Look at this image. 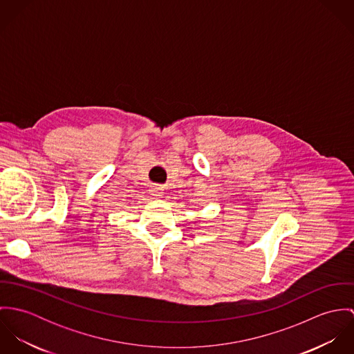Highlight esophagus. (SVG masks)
I'll return each mask as SVG.
<instances>
[{"label": "esophagus", "instance_id": "esophagus-1", "mask_svg": "<svg viewBox=\"0 0 354 354\" xmlns=\"http://www.w3.org/2000/svg\"><path fill=\"white\" fill-rule=\"evenodd\" d=\"M150 192H151L152 196H155V198H160V196L165 194V192H163V188L159 187V185H153V187H151Z\"/></svg>", "mask_w": 354, "mask_h": 354}]
</instances>
